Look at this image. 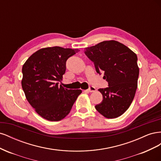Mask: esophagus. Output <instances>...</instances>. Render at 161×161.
<instances>
[{
	"label": "esophagus",
	"mask_w": 161,
	"mask_h": 161,
	"mask_svg": "<svg viewBox=\"0 0 161 161\" xmlns=\"http://www.w3.org/2000/svg\"><path fill=\"white\" fill-rule=\"evenodd\" d=\"M86 91H87V92H95V91H96V89L95 88V87H93V86H91L89 89L86 90Z\"/></svg>",
	"instance_id": "1"
}]
</instances>
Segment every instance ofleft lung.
I'll return each instance as SVG.
<instances>
[{
  "mask_svg": "<svg viewBox=\"0 0 161 161\" xmlns=\"http://www.w3.org/2000/svg\"><path fill=\"white\" fill-rule=\"evenodd\" d=\"M85 53L94 63L97 73L104 72L109 86L98 91L103 100L95 109L105 118L122 115L132 102L138 86V58L129 47L115 40L86 47Z\"/></svg>",
  "mask_w": 161,
  "mask_h": 161,
  "instance_id": "1",
  "label": "left lung"
}]
</instances>
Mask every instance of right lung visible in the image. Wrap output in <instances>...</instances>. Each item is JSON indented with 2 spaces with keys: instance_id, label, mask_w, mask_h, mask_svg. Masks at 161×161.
Returning a JSON list of instances; mask_svg holds the SVG:
<instances>
[{
  "instance_id": "obj_1",
  "label": "right lung",
  "mask_w": 161,
  "mask_h": 161,
  "mask_svg": "<svg viewBox=\"0 0 161 161\" xmlns=\"http://www.w3.org/2000/svg\"><path fill=\"white\" fill-rule=\"evenodd\" d=\"M79 50L59 46L42 48L23 64V90L29 103L43 118L52 121L64 119L82 92L80 89L58 86L65 73L68 58Z\"/></svg>"
}]
</instances>
